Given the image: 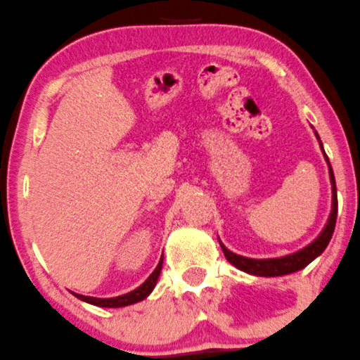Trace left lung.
<instances>
[{"label": "left lung", "instance_id": "left-lung-1", "mask_svg": "<svg viewBox=\"0 0 360 360\" xmlns=\"http://www.w3.org/2000/svg\"><path fill=\"white\" fill-rule=\"evenodd\" d=\"M317 139H319V134L316 132ZM319 145L323 148V143L319 139ZM324 153V150H323ZM324 158L328 162V167H330V181H331V193H333V200H331V214L328 217L326 226L324 229L321 231L319 236L309 243L307 247H304L298 252L290 253V255L285 257H278V259H250V257H243V255H238V253L231 252L221 243L222 252H224L226 259L233 264L236 269L247 272V274L252 276H266V278H274V276H285V274H291V272H297L300 269H304L305 266H309L314 259L321 255L330 243L331 236H333V231H335V224H336V214H338V198H336V183H335V174H333L331 164L328 160L326 153H324Z\"/></svg>", "mask_w": 360, "mask_h": 360}]
</instances>
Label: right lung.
<instances>
[{
    "label": "right lung",
    "mask_w": 360,
    "mask_h": 360,
    "mask_svg": "<svg viewBox=\"0 0 360 360\" xmlns=\"http://www.w3.org/2000/svg\"><path fill=\"white\" fill-rule=\"evenodd\" d=\"M162 264H164V257L160 259L158 266L155 267V271L151 272L150 278L143 283L141 286H138L136 290L129 291L126 295H120V297H113V298H96V297H86V295H79L74 293L79 300L82 302H88L91 305H96V307H107V309H117V307H126V305H132V304H138V302L145 300L146 297L153 291L155 285L158 281V276H160L162 271Z\"/></svg>",
    "instance_id": "1"
}]
</instances>
